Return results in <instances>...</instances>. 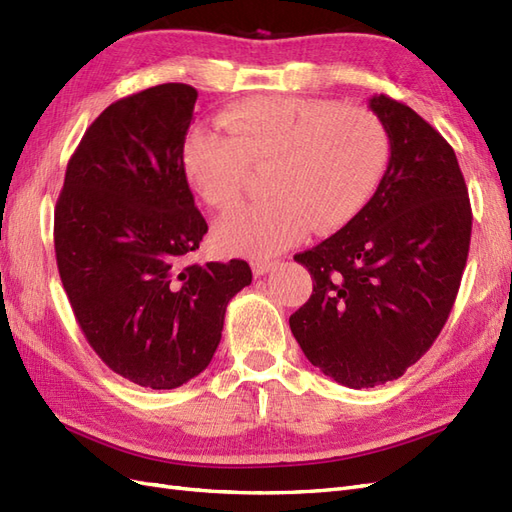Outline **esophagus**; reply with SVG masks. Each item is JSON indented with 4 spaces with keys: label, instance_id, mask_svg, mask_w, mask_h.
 I'll return each mask as SVG.
<instances>
[{
    "label": "esophagus",
    "instance_id": "1",
    "mask_svg": "<svg viewBox=\"0 0 512 512\" xmlns=\"http://www.w3.org/2000/svg\"><path fill=\"white\" fill-rule=\"evenodd\" d=\"M250 265H252L254 275H256V277H260V275L269 273V271H271V267L275 265V262H273V260H262V258H256V260H252V262H250Z\"/></svg>",
    "mask_w": 512,
    "mask_h": 512
}]
</instances>
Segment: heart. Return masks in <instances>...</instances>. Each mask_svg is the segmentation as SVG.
Segmentation results:
<instances>
[{
  "mask_svg": "<svg viewBox=\"0 0 512 512\" xmlns=\"http://www.w3.org/2000/svg\"><path fill=\"white\" fill-rule=\"evenodd\" d=\"M218 128L185 136L181 168L194 194L228 209L250 170L267 168L269 198L226 215L215 243L226 254L262 258L299 243L309 230L333 232L374 196L391 156L384 121L337 100L258 96L228 106Z\"/></svg>",
  "mask_w": 512,
  "mask_h": 512,
  "instance_id": "heart-1",
  "label": "heart"
}]
</instances>
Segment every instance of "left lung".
Masks as SVG:
<instances>
[{"mask_svg":"<svg viewBox=\"0 0 512 512\" xmlns=\"http://www.w3.org/2000/svg\"><path fill=\"white\" fill-rule=\"evenodd\" d=\"M369 108L391 138L378 190L333 237L294 256L314 290L290 331L309 363L350 389L397 380L436 342L472 235L453 147L389 96L369 98Z\"/></svg>","mask_w":512,"mask_h":512,"instance_id":"left-lung-1","label":"left lung"}]
</instances>
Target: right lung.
<instances>
[{"label":"right lung","instance_id":"right-lung-1","mask_svg":"<svg viewBox=\"0 0 512 512\" xmlns=\"http://www.w3.org/2000/svg\"><path fill=\"white\" fill-rule=\"evenodd\" d=\"M196 98L164 83L104 108L55 207L57 269L89 346L156 391L211 363L228 301L252 284L245 260L185 265L207 232L181 168Z\"/></svg>","mask_w":512,"mask_h":512}]
</instances>
